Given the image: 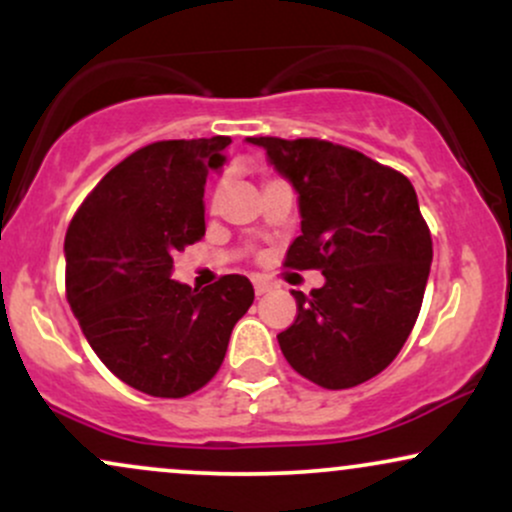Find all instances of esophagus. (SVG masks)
<instances>
[{"label": "esophagus", "mask_w": 512, "mask_h": 512, "mask_svg": "<svg viewBox=\"0 0 512 512\" xmlns=\"http://www.w3.org/2000/svg\"><path fill=\"white\" fill-rule=\"evenodd\" d=\"M252 284H255L257 296H264V293L272 289V284H269V281H264V279H255V281H252Z\"/></svg>", "instance_id": "obj_1"}]
</instances>
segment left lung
<instances>
[{
    "mask_svg": "<svg viewBox=\"0 0 512 512\" xmlns=\"http://www.w3.org/2000/svg\"><path fill=\"white\" fill-rule=\"evenodd\" d=\"M248 142L298 192L301 236L284 267L325 274L310 296L293 291L298 315L276 334L281 354L327 390L366 383L395 361L424 301L433 243L414 185L325 139Z\"/></svg>",
    "mask_w": 512,
    "mask_h": 512,
    "instance_id": "left-lung-1",
    "label": "left lung"
}]
</instances>
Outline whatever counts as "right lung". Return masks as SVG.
I'll list each match as a JSON object with an SVG mask.
<instances>
[{"label":"right lung","instance_id":"1","mask_svg":"<svg viewBox=\"0 0 512 512\" xmlns=\"http://www.w3.org/2000/svg\"><path fill=\"white\" fill-rule=\"evenodd\" d=\"M231 137L170 139L134 151L93 187L64 238L67 301L96 356L122 383L178 399L216 375L255 291L226 274L207 289L170 279L202 240L204 185Z\"/></svg>","mask_w":512,"mask_h":512}]
</instances>
